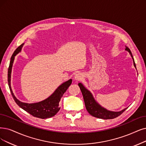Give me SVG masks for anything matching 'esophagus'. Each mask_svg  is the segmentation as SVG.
Segmentation results:
<instances>
[{"label": "esophagus", "instance_id": "34e87169", "mask_svg": "<svg viewBox=\"0 0 146 146\" xmlns=\"http://www.w3.org/2000/svg\"><path fill=\"white\" fill-rule=\"evenodd\" d=\"M83 77V75L81 74H77L76 75H75V76L74 78H75V80L80 81L81 80H82Z\"/></svg>", "mask_w": 146, "mask_h": 146}]
</instances>
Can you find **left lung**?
<instances>
[{"label": "left lung", "instance_id": "8db88e82", "mask_svg": "<svg viewBox=\"0 0 146 146\" xmlns=\"http://www.w3.org/2000/svg\"><path fill=\"white\" fill-rule=\"evenodd\" d=\"M126 50H127L131 54L133 61L134 66L136 68L135 63V62H134L133 58L130 49L127 47V46H126ZM78 86L80 87L81 93H82L83 96L86 110L87 111H88V113L91 115L93 116V117L102 119H112L118 117V116L121 115L127 109L125 108L118 112L108 111L106 108H104L102 107L101 106H100V105L95 101L92 93L88 90L86 89L82 84L80 83H78Z\"/></svg>", "mask_w": 146, "mask_h": 146}]
</instances>
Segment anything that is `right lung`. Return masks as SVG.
Wrapping results in <instances>:
<instances>
[{
  "label": "right lung",
  "mask_w": 146,
  "mask_h": 146,
  "mask_svg": "<svg viewBox=\"0 0 146 146\" xmlns=\"http://www.w3.org/2000/svg\"><path fill=\"white\" fill-rule=\"evenodd\" d=\"M23 45V44L20 45L14 52V53L13 54L12 56H11L9 66L8 68V83L11 95H12L14 100L15 101L16 104L20 108L26 111H27L32 115L34 116V117L42 119L53 117V116L55 115L59 111L60 107L59 106V104L61 100V98L63 96L65 92L67 90L69 86L71 84L72 80L70 79L68 81H66V82L63 83L58 87L50 97L46 98V100L42 101L34 104H27L17 100L14 96L12 89H11V74L15 56L21 51Z\"/></svg>",
  "instance_id": "right-lung-1"
}]
</instances>
